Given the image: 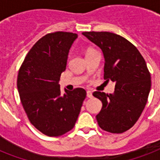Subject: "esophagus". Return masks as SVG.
<instances>
[{"label": "esophagus", "instance_id": "obj_1", "mask_svg": "<svg viewBox=\"0 0 160 160\" xmlns=\"http://www.w3.org/2000/svg\"><path fill=\"white\" fill-rule=\"evenodd\" d=\"M86 93L88 98H92V97H93V93H92L91 91H87Z\"/></svg>", "mask_w": 160, "mask_h": 160}]
</instances>
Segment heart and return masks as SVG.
Listing matches in <instances>:
<instances>
[{
    "label": "heart",
    "instance_id": "heart-1",
    "mask_svg": "<svg viewBox=\"0 0 160 160\" xmlns=\"http://www.w3.org/2000/svg\"><path fill=\"white\" fill-rule=\"evenodd\" d=\"M94 51H95V50H93V49H92V48H89V49H88V50H87L86 54H88V53L92 52H94Z\"/></svg>",
    "mask_w": 160,
    "mask_h": 160
}]
</instances>
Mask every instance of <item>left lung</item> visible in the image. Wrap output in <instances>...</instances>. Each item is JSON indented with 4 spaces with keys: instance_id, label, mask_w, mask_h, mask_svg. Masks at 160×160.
Segmentation results:
<instances>
[{
    "instance_id": "8db88e82",
    "label": "left lung",
    "mask_w": 160,
    "mask_h": 160,
    "mask_svg": "<svg viewBox=\"0 0 160 160\" xmlns=\"http://www.w3.org/2000/svg\"><path fill=\"white\" fill-rule=\"evenodd\" d=\"M82 34L102 50L104 80L115 83L112 93H93L102 103L96 116L98 126L111 133H122L134 126L147 102L151 78L145 59L133 44L120 35L109 32Z\"/></svg>"
}]
</instances>
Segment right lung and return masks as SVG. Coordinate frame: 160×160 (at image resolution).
<instances>
[{
	"label": "right lung",
	"instance_id": "obj_1",
	"mask_svg": "<svg viewBox=\"0 0 160 160\" xmlns=\"http://www.w3.org/2000/svg\"><path fill=\"white\" fill-rule=\"evenodd\" d=\"M76 33L55 32L41 38L28 52L19 71L17 88L30 122L48 136L71 131L76 122L86 91L65 89L59 80L66 70L69 51Z\"/></svg>",
	"mask_w": 160,
	"mask_h": 160
}]
</instances>
